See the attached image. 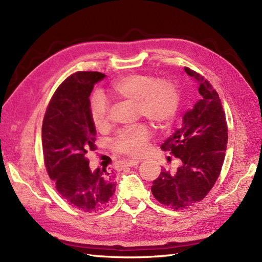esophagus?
<instances>
[{
    "instance_id": "esophagus-1",
    "label": "esophagus",
    "mask_w": 262,
    "mask_h": 262,
    "mask_svg": "<svg viewBox=\"0 0 262 262\" xmlns=\"http://www.w3.org/2000/svg\"><path fill=\"white\" fill-rule=\"evenodd\" d=\"M141 161L140 160H128L124 163L126 166H136L140 164Z\"/></svg>"
}]
</instances>
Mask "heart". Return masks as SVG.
Instances as JSON below:
<instances>
[{"label":"heart","instance_id":"heart-1","mask_svg":"<svg viewBox=\"0 0 262 262\" xmlns=\"http://www.w3.org/2000/svg\"><path fill=\"white\" fill-rule=\"evenodd\" d=\"M111 92L117 98L134 103L136 114L145 117L159 130L172 124L179 109V89L169 79L154 80L152 75L144 73L128 74L113 83ZM89 115L97 130L108 129L109 104L101 94L96 93L91 98ZM151 135V128L146 124H138L117 133L111 146L116 153L137 158L145 153Z\"/></svg>","mask_w":262,"mask_h":262}]
</instances>
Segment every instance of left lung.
I'll use <instances>...</instances> for the list:
<instances>
[{"label":"left lung","mask_w":262,"mask_h":262,"mask_svg":"<svg viewBox=\"0 0 262 262\" xmlns=\"http://www.w3.org/2000/svg\"><path fill=\"white\" fill-rule=\"evenodd\" d=\"M185 72L197 82L198 101L183 116L182 126L161 145L179 159V165L176 170H161L152 186L155 199L176 210L202 202L214 187L224 162L229 132L213 85L191 69L185 68Z\"/></svg>","instance_id":"left-lung-1"}]
</instances>
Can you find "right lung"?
Listing matches in <instances>:
<instances>
[{
    "mask_svg": "<svg viewBox=\"0 0 262 262\" xmlns=\"http://www.w3.org/2000/svg\"><path fill=\"white\" fill-rule=\"evenodd\" d=\"M105 75L76 72L62 82L42 120V153L48 176L71 206L85 213L102 210L116 190L113 171L91 172L86 153L94 151L96 127L89 115L90 94Z\"/></svg>",
    "mask_w": 262,
    "mask_h": 262,
    "instance_id": "add662e5",
    "label": "right lung"
}]
</instances>
